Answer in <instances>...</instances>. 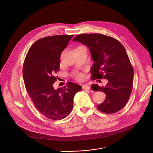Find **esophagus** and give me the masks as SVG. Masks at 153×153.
Returning <instances> with one entry per match:
<instances>
[{
  "instance_id": "1",
  "label": "esophagus",
  "mask_w": 153,
  "mask_h": 153,
  "mask_svg": "<svg viewBox=\"0 0 153 153\" xmlns=\"http://www.w3.org/2000/svg\"><path fill=\"white\" fill-rule=\"evenodd\" d=\"M82 87L83 89H91L90 85H89L88 84H83L82 85Z\"/></svg>"
}]
</instances>
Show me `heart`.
<instances>
[{
  "instance_id": "obj_1",
  "label": "heart",
  "mask_w": 153,
  "mask_h": 153,
  "mask_svg": "<svg viewBox=\"0 0 153 153\" xmlns=\"http://www.w3.org/2000/svg\"><path fill=\"white\" fill-rule=\"evenodd\" d=\"M76 79L77 80H79V81H80V80H82L83 79V75L81 74H78L77 76H76Z\"/></svg>"
}]
</instances>
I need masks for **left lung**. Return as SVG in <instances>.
Instances as JSON below:
<instances>
[{
	"instance_id": "1",
	"label": "left lung",
	"mask_w": 153,
	"mask_h": 153,
	"mask_svg": "<svg viewBox=\"0 0 153 153\" xmlns=\"http://www.w3.org/2000/svg\"><path fill=\"white\" fill-rule=\"evenodd\" d=\"M72 41L81 43L90 50L94 61L91 69V79L108 80L105 87L92 85L93 91L106 94L105 100L97 108L109 114L122 109L130 97L134 76L124 46L117 39L99 33L79 35Z\"/></svg>"
}]
</instances>
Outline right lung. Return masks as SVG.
Segmentation results:
<instances>
[{
  "label": "right lung",
  "mask_w": 153,
  "mask_h": 153,
  "mask_svg": "<svg viewBox=\"0 0 153 153\" xmlns=\"http://www.w3.org/2000/svg\"><path fill=\"white\" fill-rule=\"evenodd\" d=\"M73 35H54L39 39L29 49L24 61L23 76L27 91L36 109L56 120L68 116L75 94L82 87L68 82L54 89V74L59 69L60 56Z\"/></svg>",
  "instance_id": "add662e5"
}]
</instances>
